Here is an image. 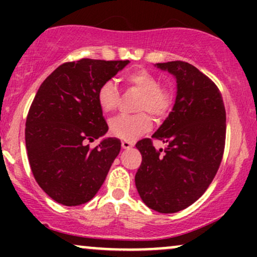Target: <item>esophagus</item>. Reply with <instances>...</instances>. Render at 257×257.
Here are the masks:
<instances>
[{
  "label": "esophagus",
  "instance_id": "1",
  "mask_svg": "<svg viewBox=\"0 0 257 257\" xmlns=\"http://www.w3.org/2000/svg\"><path fill=\"white\" fill-rule=\"evenodd\" d=\"M133 145H134V144L131 143V141H125V140L122 141L123 149H131V147H133Z\"/></svg>",
  "mask_w": 257,
  "mask_h": 257
}]
</instances>
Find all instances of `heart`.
<instances>
[{
  "instance_id": "1",
  "label": "heart",
  "mask_w": 257,
  "mask_h": 257,
  "mask_svg": "<svg viewBox=\"0 0 257 257\" xmlns=\"http://www.w3.org/2000/svg\"><path fill=\"white\" fill-rule=\"evenodd\" d=\"M123 82L126 87L141 93L137 105L138 111L141 112L113 117L108 122V128L114 137L133 141L152 128V117L147 112L150 111L156 118H163L172 111L175 95L172 88L161 85L159 79L147 70L126 72ZM96 99L100 108L106 113L116 110L119 104V90L114 82L106 81L100 85Z\"/></svg>"
}]
</instances>
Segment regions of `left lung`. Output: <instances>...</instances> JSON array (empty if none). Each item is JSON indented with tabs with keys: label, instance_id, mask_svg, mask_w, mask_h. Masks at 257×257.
<instances>
[{
	"label": "left lung",
	"instance_id": "1",
	"mask_svg": "<svg viewBox=\"0 0 257 257\" xmlns=\"http://www.w3.org/2000/svg\"><path fill=\"white\" fill-rule=\"evenodd\" d=\"M176 77L178 94L168 118L152 138L168 144L157 152L152 139L138 141L143 162L135 185L144 203L162 214L193 204L211 184L226 141V110L217 85L193 65L158 63Z\"/></svg>",
	"mask_w": 257,
	"mask_h": 257
}]
</instances>
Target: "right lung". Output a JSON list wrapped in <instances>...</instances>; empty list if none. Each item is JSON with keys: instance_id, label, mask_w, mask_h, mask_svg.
Wrapping results in <instances>:
<instances>
[{"instance_id": "add662e5", "label": "right lung", "mask_w": 257, "mask_h": 257, "mask_svg": "<svg viewBox=\"0 0 257 257\" xmlns=\"http://www.w3.org/2000/svg\"><path fill=\"white\" fill-rule=\"evenodd\" d=\"M128 63L67 61L38 88L26 117V151L35 180L55 202L84 204L104 184L120 140L108 138L95 147L88 144L108 129L96 93Z\"/></svg>"}]
</instances>
